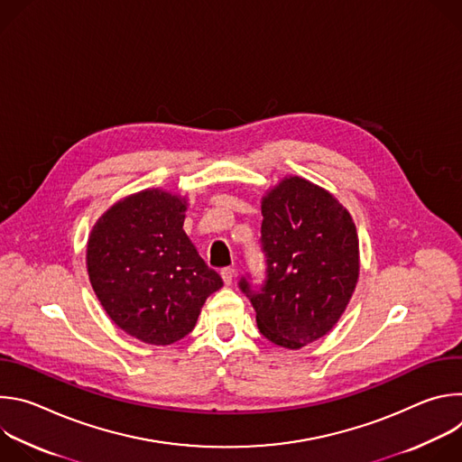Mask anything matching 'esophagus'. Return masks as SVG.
Masks as SVG:
<instances>
[{
	"instance_id": "34e87169",
	"label": "esophagus",
	"mask_w": 462,
	"mask_h": 462,
	"mask_svg": "<svg viewBox=\"0 0 462 462\" xmlns=\"http://www.w3.org/2000/svg\"><path fill=\"white\" fill-rule=\"evenodd\" d=\"M234 276H236V271H234V269H230V267H226V269H223V271H221V278H223L225 285H232Z\"/></svg>"
}]
</instances>
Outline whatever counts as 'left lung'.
Segmentation results:
<instances>
[{
    "label": "left lung",
    "mask_w": 462,
    "mask_h": 462,
    "mask_svg": "<svg viewBox=\"0 0 462 462\" xmlns=\"http://www.w3.org/2000/svg\"><path fill=\"white\" fill-rule=\"evenodd\" d=\"M261 250L267 278L254 289L241 278L259 333L300 349L337 325L360 273L351 214L333 193L301 177H285L261 201Z\"/></svg>",
    "instance_id": "8db88e82"
}]
</instances>
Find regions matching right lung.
Masks as SVG:
<instances>
[{
  "instance_id": "1",
  "label": "right lung",
  "mask_w": 462,
  "mask_h": 462,
  "mask_svg": "<svg viewBox=\"0 0 462 462\" xmlns=\"http://www.w3.org/2000/svg\"><path fill=\"white\" fill-rule=\"evenodd\" d=\"M184 197L143 189L113 205L88 241V273L107 316L137 340L170 346L223 287L182 230Z\"/></svg>"
}]
</instances>
